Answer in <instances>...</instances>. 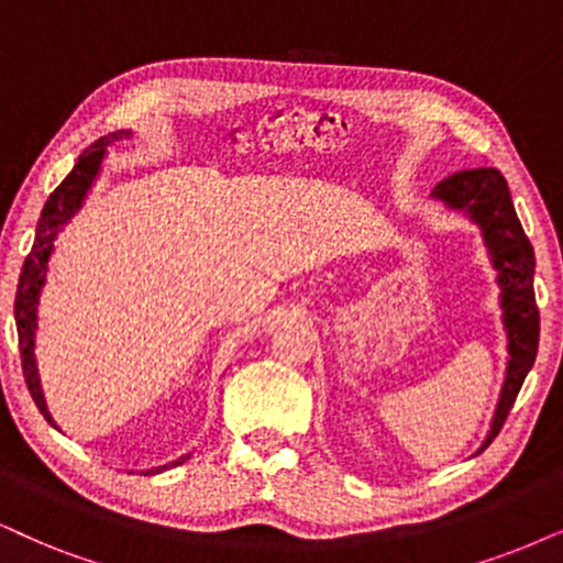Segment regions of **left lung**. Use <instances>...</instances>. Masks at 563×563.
I'll return each mask as SVG.
<instances>
[{
    "mask_svg": "<svg viewBox=\"0 0 563 563\" xmlns=\"http://www.w3.org/2000/svg\"><path fill=\"white\" fill-rule=\"evenodd\" d=\"M433 197L454 210H465L481 225L490 260H494V267L499 269L504 327H507L509 334V366L499 405H496L494 423H490L488 437L481 446L483 452L496 439V433L501 431L525 376L536 364L540 338V311L536 303V290H532L536 252H532L530 239L525 236L501 170L488 166L457 170V174L446 176L444 181L437 184Z\"/></svg>",
    "mask_w": 563,
    "mask_h": 563,
    "instance_id": "8db88e82",
    "label": "left lung"
}]
</instances>
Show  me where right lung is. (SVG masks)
<instances>
[{"mask_svg": "<svg viewBox=\"0 0 563 563\" xmlns=\"http://www.w3.org/2000/svg\"><path fill=\"white\" fill-rule=\"evenodd\" d=\"M130 137V132H111L106 137L96 140L92 145L85 151L80 158H77L75 168L69 170V176L64 179L59 187H56L52 195H48L44 210H41L38 225H35V241L31 254H27L23 262V273H20V283H18V296H15V322H18V340H20V358H23V374H25V384L31 389L33 402L38 405V410L44 412V418L52 426H56L48 416L46 400H44V389H41V379H38V366H35V309H38V296L41 288L46 283V262L52 257L54 249V239L56 233L69 218L80 210L85 195H88L92 179H96L98 168H101L106 145L113 140ZM181 460H176L174 465H181ZM163 467H155V471L147 473H161Z\"/></svg>", "mask_w": 563, "mask_h": 563, "instance_id": "add662e5", "label": "right lung"}]
</instances>
